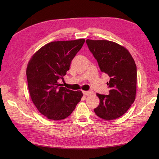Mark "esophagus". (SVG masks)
<instances>
[{
    "label": "esophagus",
    "mask_w": 159,
    "mask_h": 159,
    "mask_svg": "<svg viewBox=\"0 0 159 159\" xmlns=\"http://www.w3.org/2000/svg\"><path fill=\"white\" fill-rule=\"evenodd\" d=\"M83 93L85 95H89L93 94V91H84Z\"/></svg>",
    "instance_id": "34e87169"
}]
</instances>
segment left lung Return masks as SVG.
<instances>
[{
    "mask_svg": "<svg viewBox=\"0 0 159 159\" xmlns=\"http://www.w3.org/2000/svg\"><path fill=\"white\" fill-rule=\"evenodd\" d=\"M89 50L97 60L101 71L110 78L109 95L97 93L100 102L95 114L105 120L117 119L125 113L136 95L137 66L129 51L108 40H87Z\"/></svg>",
    "mask_w": 159,
    "mask_h": 159,
    "instance_id": "obj_1",
    "label": "left lung"
}]
</instances>
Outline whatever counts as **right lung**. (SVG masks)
Segmentation results:
<instances>
[{
  "mask_svg": "<svg viewBox=\"0 0 159 159\" xmlns=\"http://www.w3.org/2000/svg\"><path fill=\"white\" fill-rule=\"evenodd\" d=\"M84 42V39L52 42L38 50L28 62L26 76L32 101L48 119L56 121L68 117L82 98L81 91L62 87L58 80H64Z\"/></svg>",
  "mask_w": 159,
  "mask_h": 159,
  "instance_id": "1",
  "label": "right lung"
}]
</instances>
